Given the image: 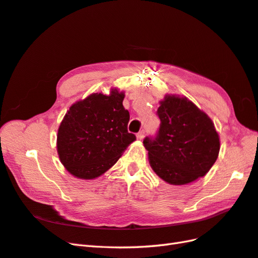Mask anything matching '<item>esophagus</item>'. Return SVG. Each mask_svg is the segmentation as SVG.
Wrapping results in <instances>:
<instances>
[{"mask_svg": "<svg viewBox=\"0 0 258 258\" xmlns=\"http://www.w3.org/2000/svg\"><path fill=\"white\" fill-rule=\"evenodd\" d=\"M144 135H145V130H141L140 132H138V134H137L138 140H142V139L144 138Z\"/></svg>", "mask_w": 258, "mask_h": 258, "instance_id": "esophagus-1", "label": "esophagus"}]
</instances>
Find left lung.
<instances>
[{
  "label": "left lung",
  "mask_w": 258,
  "mask_h": 258,
  "mask_svg": "<svg viewBox=\"0 0 258 258\" xmlns=\"http://www.w3.org/2000/svg\"><path fill=\"white\" fill-rule=\"evenodd\" d=\"M154 137H145L153 170L167 183L184 185L204 177L218 157L219 137L211 118L186 97L167 95Z\"/></svg>",
  "instance_id": "obj_1"
}]
</instances>
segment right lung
I'll list each match as a JSON object with an SVG mask.
<instances>
[{"label":"right lung","instance_id":"add662e5","mask_svg":"<svg viewBox=\"0 0 258 258\" xmlns=\"http://www.w3.org/2000/svg\"><path fill=\"white\" fill-rule=\"evenodd\" d=\"M124 94L93 93L71 106L57 134L61 164L77 178L93 179L112 167L136 140L128 132L130 115L122 105Z\"/></svg>","mask_w":258,"mask_h":258}]
</instances>
